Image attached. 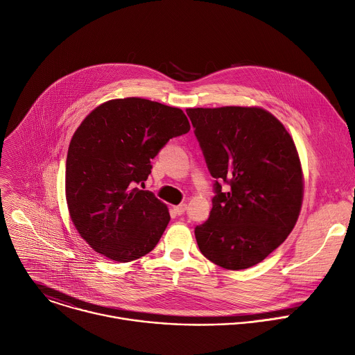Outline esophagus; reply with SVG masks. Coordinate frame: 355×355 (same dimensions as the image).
Returning <instances> with one entry per match:
<instances>
[{"mask_svg": "<svg viewBox=\"0 0 355 355\" xmlns=\"http://www.w3.org/2000/svg\"><path fill=\"white\" fill-rule=\"evenodd\" d=\"M186 208H187V205H186V204H179V205L173 207V211L176 212V216H183V214H184V211H186Z\"/></svg>", "mask_w": 355, "mask_h": 355, "instance_id": "obj_1", "label": "esophagus"}]
</instances>
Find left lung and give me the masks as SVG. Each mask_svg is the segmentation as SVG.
Instances as JSON below:
<instances>
[{"mask_svg":"<svg viewBox=\"0 0 355 355\" xmlns=\"http://www.w3.org/2000/svg\"><path fill=\"white\" fill-rule=\"evenodd\" d=\"M186 112L216 179L209 217L194 228L198 249L227 270L249 268L284 242L298 220L304 180L294 141L260 107Z\"/></svg>","mask_w":355,"mask_h":355,"instance_id":"obj_1","label":"left lung"}]
</instances>
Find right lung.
Listing matches in <instances>:
<instances>
[{
    "mask_svg": "<svg viewBox=\"0 0 355 355\" xmlns=\"http://www.w3.org/2000/svg\"><path fill=\"white\" fill-rule=\"evenodd\" d=\"M189 130L180 109L141 98L109 101L85 117L68 147L65 197L71 220L95 252L127 263L157 246L171 216L137 184L148 179L168 141Z\"/></svg>",
    "mask_w": 355,
    "mask_h": 355,
    "instance_id": "add662e5",
    "label": "right lung"
}]
</instances>
